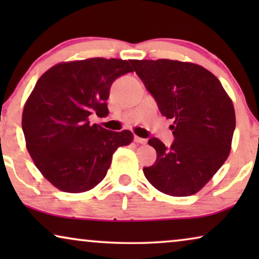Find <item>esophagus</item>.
<instances>
[{
    "mask_svg": "<svg viewBox=\"0 0 259 259\" xmlns=\"http://www.w3.org/2000/svg\"><path fill=\"white\" fill-rule=\"evenodd\" d=\"M134 141H136L137 144H146V139H143V138H140V137H134Z\"/></svg>",
    "mask_w": 259,
    "mask_h": 259,
    "instance_id": "1",
    "label": "esophagus"
}]
</instances>
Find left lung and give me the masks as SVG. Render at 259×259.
<instances>
[{"mask_svg":"<svg viewBox=\"0 0 259 259\" xmlns=\"http://www.w3.org/2000/svg\"><path fill=\"white\" fill-rule=\"evenodd\" d=\"M131 63L161 114L173 120L171 146L158 138L148 140L157 151V160L144 167V175L162 193L192 196L229 157L236 127L232 100L221 81L196 63L167 59Z\"/></svg>","mask_w":259,"mask_h":259,"instance_id":"obj_1","label":"left lung"}]
</instances>
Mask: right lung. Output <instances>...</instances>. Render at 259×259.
Segmentation results:
<instances>
[{"label":"right lung","mask_w":259,"mask_h":259,"mask_svg":"<svg viewBox=\"0 0 259 259\" xmlns=\"http://www.w3.org/2000/svg\"><path fill=\"white\" fill-rule=\"evenodd\" d=\"M130 72L126 60L92 58L60 62L37 80L24 104L22 130L35 166L56 189L92 190L107 175L116 148L132 143L131 131L90 123L93 113L108 114L113 81Z\"/></svg>","instance_id":"right-lung-1"}]
</instances>
